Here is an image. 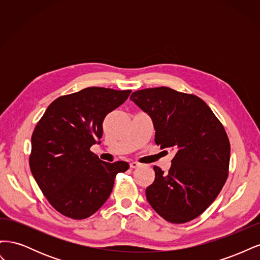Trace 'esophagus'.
Masks as SVG:
<instances>
[{"mask_svg": "<svg viewBox=\"0 0 260 260\" xmlns=\"http://www.w3.org/2000/svg\"><path fill=\"white\" fill-rule=\"evenodd\" d=\"M141 166V164L140 162H137V161H132V162H130V167L131 168H138V167H140Z\"/></svg>", "mask_w": 260, "mask_h": 260, "instance_id": "34e87169", "label": "esophagus"}]
</instances>
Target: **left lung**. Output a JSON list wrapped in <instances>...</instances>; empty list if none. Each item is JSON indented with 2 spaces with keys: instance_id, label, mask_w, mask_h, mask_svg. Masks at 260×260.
I'll return each mask as SVG.
<instances>
[{
  "instance_id": "8db88e82",
  "label": "left lung",
  "mask_w": 260,
  "mask_h": 260,
  "mask_svg": "<svg viewBox=\"0 0 260 260\" xmlns=\"http://www.w3.org/2000/svg\"><path fill=\"white\" fill-rule=\"evenodd\" d=\"M130 100L151 117L155 143L176 151L168 174L154 166L146 200L171 223L191 221L215 201L228 178L230 142L223 125L202 99L167 86L136 91Z\"/></svg>"
}]
</instances>
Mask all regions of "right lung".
<instances>
[{
	"mask_svg": "<svg viewBox=\"0 0 260 260\" xmlns=\"http://www.w3.org/2000/svg\"><path fill=\"white\" fill-rule=\"evenodd\" d=\"M130 93L91 86L52 102L38 122L31 137L30 169L61 215H93L108 200L116 175L128 170V162L101 160L90 147L101 143L106 115Z\"/></svg>",
	"mask_w": 260,
	"mask_h": 260,
	"instance_id": "obj_1",
	"label": "right lung"
}]
</instances>
